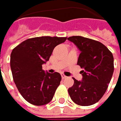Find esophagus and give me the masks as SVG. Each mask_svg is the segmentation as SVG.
I'll use <instances>...</instances> for the list:
<instances>
[{
    "mask_svg": "<svg viewBox=\"0 0 121 121\" xmlns=\"http://www.w3.org/2000/svg\"><path fill=\"white\" fill-rule=\"evenodd\" d=\"M61 77H62V79H65V78H67V76H65V75H63V74H61Z\"/></svg>",
    "mask_w": 121,
    "mask_h": 121,
    "instance_id": "obj_1",
    "label": "esophagus"
}]
</instances>
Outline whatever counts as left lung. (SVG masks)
I'll return each mask as SVG.
<instances>
[{"label": "left lung", "instance_id": "8db88e82", "mask_svg": "<svg viewBox=\"0 0 121 121\" xmlns=\"http://www.w3.org/2000/svg\"><path fill=\"white\" fill-rule=\"evenodd\" d=\"M80 51L78 65L83 68L82 80H74L68 89L71 99L80 106H90L98 102L108 88L114 67L111 52L99 41L80 36L68 38Z\"/></svg>", "mask_w": 121, "mask_h": 121}]
</instances>
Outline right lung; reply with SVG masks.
<instances>
[{"mask_svg": "<svg viewBox=\"0 0 121 121\" xmlns=\"http://www.w3.org/2000/svg\"><path fill=\"white\" fill-rule=\"evenodd\" d=\"M66 37L41 36L27 39L15 47L10 55L13 80L23 98L33 105L49 103L61 81L58 73L42 70L54 48L66 41Z\"/></svg>", "mask_w": 121, "mask_h": 121, "instance_id": "1", "label": "right lung"}]
</instances>
